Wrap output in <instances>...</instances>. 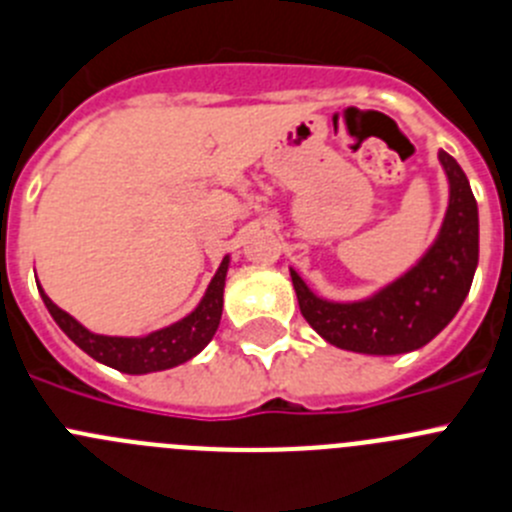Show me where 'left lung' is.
Masks as SVG:
<instances>
[{"label":"left lung","mask_w":512,"mask_h":512,"mask_svg":"<svg viewBox=\"0 0 512 512\" xmlns=\"http://www.w3.org/2000/svg\"><path fill=\"white\" fill-rule=\"evenodd\" d=\"M450 179V204L427 255L399 280L358 303H331L290 270L300 313L328 343L371 356L422 348L452 321L470 293L480 252L477 202L470 181L447 151H439Z\"/></svg>","instance_id":"8db88e82"}]
</instances>
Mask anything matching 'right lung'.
<instances>
[{
  "label": "right lung",
  "instance_id": "obj_1",
  "mask_svg": "<svg viewBox=\"0 0 512 512\" xmlns=\"http://www.w3.org/2000/svg\"><path fill=\"white\" fill-rule=\"evenodd\" d=\"M229 257H224L219 265L217 275L209 283L207 293H204L202 303L191 310L186 318L179 323L161 331L148 333L143 338H121V336H98L90 333L88 328L80 326L73 315L57 308L45 290L40 288L42 300H45L47 310L55 318L62 333L83 348L88 356H93L100 364L111 366V369L123 371V374H151V371L174 369V366L184 364L189 358L197 356L219 328V318H222V295H224V278H227Z\"/></svg>",
  "mask_w": 512,
  "mask_h": 512
}]
</instances>
